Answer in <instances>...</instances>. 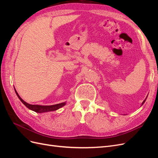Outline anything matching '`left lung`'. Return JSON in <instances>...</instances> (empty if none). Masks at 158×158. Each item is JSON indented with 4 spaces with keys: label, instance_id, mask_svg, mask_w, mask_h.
I'll use <instances>...</instances> for the list:
<instances>
[{
    "label": "left lung",
    "instance_id": "1",
    "mask_svg": "<svg viewBox=\"0 0 158 158\" xmlns=\"http://www.w3.org/2000/svg\"><path fill=\"white\" fill-rule=\"evenodd\" d=\"M146 99H144V102H142V105H143V104H144V102H145V101H146Z\"/></svg>",
    "mask_w": 158,
    "mask_h": 158
}]
</instances>
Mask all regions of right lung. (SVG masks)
Listing matches in <instances>:
<instances>
[{
	"label": "right lung",
	"mask_w": 158,
	"mask_h": 158,
	"mask_svg": "<svg viewBox=\"0 0 158 158\" xmlns=\"http://www.w3.org/2000/svg\"><path fill=\"white\" fill-rule=\"evenodd\" d=\"M16 94L17 95V96L18 97V98L20 99V101L23 103V104H24L25 106L32 111L37 112V113H45V112H49V111H56V110L59 109V108L64 106L66 105V102H63L61 103H59V104H55V105H52V106H40V105H31V104H29L26 103V102L23 101V100L20 97V95H18V94L17 93L16 90L15 89Z\"/></svg>",
	"instance_id": "obj_1"
}]
</instances>
